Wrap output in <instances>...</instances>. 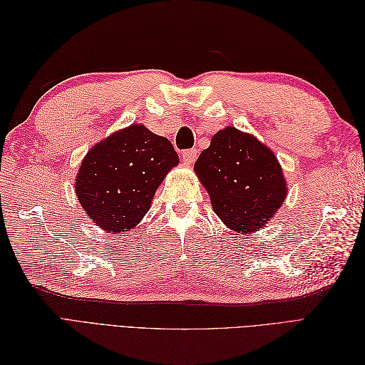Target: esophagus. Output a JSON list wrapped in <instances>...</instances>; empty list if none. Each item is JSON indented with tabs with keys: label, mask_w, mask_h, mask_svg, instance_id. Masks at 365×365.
Returning <instances> with one entry per match:
<instances>
[{
	"label": "esophagus",
	"mask_w": 365,
	"mask_h": 365,
	"mask_svg": "<svg viewBox=\"0 0 365 365\" xmlns=\"http://www.w3.org/2000/svg\"><path fill=\"white\" fill-rule=\"evenodd\" d=\"M196 155H197V150L196 149H189V150H184L182 152V161L185 164H193L196 161Z\"/></svg>",
	"instance_id": "1"
}]
</instances>
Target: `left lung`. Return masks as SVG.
<instances>
[{"mask_svg": "<svg viewBox=\"0 0 365 365\" xmlns=\"http://www.w3.org/2000/svg\"><path fill=\"white\" fill-rule=\"evenodd\" d=\"M215 213L235 231L252 233L279 212L286 197L282 165L251 134L228 126L216 132L195 163Z\"/></svg>", "mask_w": 365, "mask_h": 365, "instance_id": "1", "label": "left lung"}]
</instances>
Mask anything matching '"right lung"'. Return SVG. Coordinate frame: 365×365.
<instances>
[{"label":"right lung","instance_id":"obj_1","mask_svg":"<svg viewBox=\"0 0 365 365\" xmlns=\"http://www.w3.org/2000/svg\"><path fill=\"white\" fill-rule=\"evenodd\" d=\"M178 163L168 138L132 125L86 153L76 178L77 200L97 227L128 231L148 213L164 176Z\"/></svg>","mask_w":365,"mask_h":365}]
</instances>
